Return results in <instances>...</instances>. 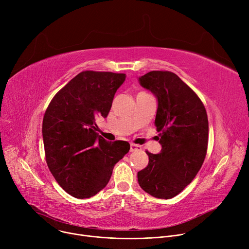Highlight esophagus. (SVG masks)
<instances>
[{
    "instance_id": "1",
    "label": "esophagus",
    "mask_w": 249,
    "mask_h": 249,
    "mask_svg": "<svg viewBox=\"0 0 249 249\" xmlns=\"http://www.w3.org/2000/svg\"><path fill=\"white\" fill-rule=\"evenodd\" d=\"M141 149H142V147L139 146V145H135V144H131V145H130V152L140 151Z\"/></svg>"
}]
</instances>
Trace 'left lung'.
<instances>
[{"label": "left lung", "instance_id": "8db88e82", "mask_svg": "<svg viewBox=\"0 0 249 249\" xmlns=\"http://www.w3.org/2000/svg\"><path fill=\"white\" fill-rule=\"evenodd\" d=\"M139 82L158 98L155 125L161 151L158 155L146 152L149 163L138 172V182L150 195L170 199L194 179L204 162L207 112L198 95L174 73L152 71Z\"/></svg>", "mask_w": 249, "mask_h": 249}]
</instances>
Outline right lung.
Returning <instances> with one entry per match:
<instances>
[{"mask_svg":"<svg viewBox=\"0 0 249 249\" xmlns=\"http://www.w3.org/2000/svg\"><path fill=\"white\" fill-rule=\"evenodd\" d=\"M125 74L84 71L53 97L42 135L46 162L70 195L89 198L107 185L114 165L129 152L125 141L108 142L96 133L95 118L106 117Z\"/></svg>","mask_w":249,"mask_h":249,"instance_id":"obj_1","label":"right lung"}]
</instances>
